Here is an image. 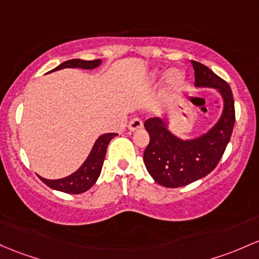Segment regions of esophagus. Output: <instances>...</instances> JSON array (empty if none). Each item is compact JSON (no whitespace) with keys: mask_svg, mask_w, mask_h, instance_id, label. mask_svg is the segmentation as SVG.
Listing matches in <instances>:
<instances>
[{"mask_svg":"<svg viewBox=\"0 0 259 259\" xmlns=\"http://www.w3.org/2000/svg\"><path fill=\"white\" fill-rule=\"evenodd\" d=\"M143 126H144L143 121H141L140 119H139V118H134V119H132V120H130L129 125H127V127H129L130 132H135V130L141 129V127H143Z\"/></svg>","mask_w":259,"mask_h":259,"instance_id":"esophagus-1","label":"esophagus"}]
</instances>
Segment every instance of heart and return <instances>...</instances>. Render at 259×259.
Masks as SVG:
<instances>
[{
    "label": "heart",
    "instance_id": "heart-1",
    "mask_svg": "<svg viewBox=\"0 0 259 259\" xmlns=\"http://www.w3.org/2000/svg\"><path fill=\"white\" fill-rule=\"evenodd\" d=\"M156 78H157V73H155V75H153V79H156ZM183 79H184V75L182 71L171 70L168 72V76H167V83H168L169 87L176 88V87L181 86L182 82H183Z\"/></svg>",
    "mask_w": 259,
    "mask_h": 259
}]
</instances>
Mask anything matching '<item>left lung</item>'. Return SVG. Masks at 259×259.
Returning <instances> with one entry per match:
<instances>
[{
	"mask_svg": "<svg viewBox=\"0 0 259 259\" xmlns=\"http://www.w3.org/2000/svg\"><path fill=\"white\" fill-rule=\"evenodd\" d=\"M195 86L217 88L224 98L220 120L206 134L193 140H181L167 129L161 118H150L144 126L150 143L144 151L146 169L156 183L178 188L208 176L223 157L235 125V104L231 88L205 65L192 61Z\"/></svg>",
	"mask_w": 259,
	"mask_h": 259,
	"instance_id": "left-lung-1",
	"label": "left lung"
}]
</instances>
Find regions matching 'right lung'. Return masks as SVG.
<instances>
[{
    "instance_id": "right-lung-1",
    "label": "right lung",
    "mask_w": 259,
    "mask_h": 259,
    "mask_svg": "<svg viewBox=\"0 0 259 259\" xmlns=\"http://www.w3.org/2000/svg\"><path fill=\"white\" fill-rule=\"evenodd\" d=\"M101 60L86 61L79 60V59H72V60H67L55 67L53 71H58L61 69H66V67H79V69L91 70L95 69L101 65ZM118 134L115 133H109V134L101 135L97 139L95 145H93L92 150H91L90 155H88L87 160L83 162L81 167L69 177L61 178V180H45V178L39 177L40 180L47 184L50 188L55 190H60V192L67 193V194H79V193H84L88 190L93 184L98 180L99 175H101L102 166H103L104 157H106L107 147L109 145L110 140L114 139Z\"/></svg>"
}]
</instances>
